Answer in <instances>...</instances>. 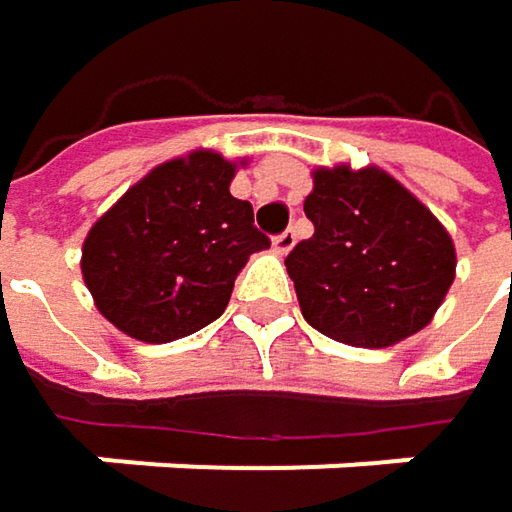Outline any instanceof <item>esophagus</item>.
<instances>
[{
    "label": "esophagus",
    "instance_id": "1",
    "mask_svg": "<svg viewBox=\"0 0 512 512\" xmlns=\"http://www.w3.org/2000/svg\"><path fill=\"white\" fill-rule=\"evenodd\" d=\"M293 246H296V234H293V231H284V234H278V237L272 240V252H275V255H287Z\"/></svg>",
    "mask_w": 512,
    "mask_h": 512
}]
</instances>
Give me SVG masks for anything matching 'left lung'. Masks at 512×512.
<instances>
[{
    "label": "left lung",
    "instance_id": "1",
    "mask_svg": "<svg viewBox=\"0 0 512 512\" xmlns=\"http://www.w3.org/2000/svg\"><path fill=\"white\" fill-rule=\"evenodd\" d=\"M314 237L287 260L302 317L332 341L382 350L421 332L457 278L445 225L379 165H317Z\"/></svg>",
    "mask_w": 512,
    "mask_h": 512
}]
</instances>
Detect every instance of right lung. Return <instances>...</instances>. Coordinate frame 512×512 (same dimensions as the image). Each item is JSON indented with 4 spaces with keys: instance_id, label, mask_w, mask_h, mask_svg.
Wrapping results in <instances>:
<instances>
[{
    "instance_id": "right-lung-1",
    "label": "right lung",
    "mask_w": 512,
    "mask_h": 512,
    "mask_svg": "<svg viewBox=\"0 0 512 512\" xmlns=\"http://www.w3.org/2000/svg\"><path fill=\"white\" fill-rule=\"evenodd\" d=\"M246 162L210 148L159 162L91 225L82 281L115 329L168 344L222 317L240 269L269 249L252 204L231 195Z\"/></svg>"
}]
</instances>
